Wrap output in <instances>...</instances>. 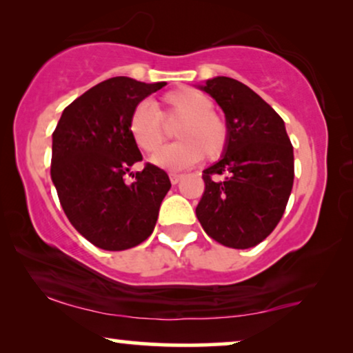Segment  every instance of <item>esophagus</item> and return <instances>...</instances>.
I'll return each mask as SVG.
<instances>
[{
    "label": "esophagus",
    "instance_id": "obj_1",
    "mask_svg": "<svg viewBox=\"0 0 353 353\" xmlns=\"http://www.w3.org/2000/svg\"><path fill=\"white\" fill-rule=\"evenodd\" d=\"M180 178H181V175H178V173H170V181H172V185H176V183L180 181Z\"/></svg>",
    "mask_w": 353,
    "mask_h": 353
}]
</instances>
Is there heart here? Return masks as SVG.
Masks as SVG:
<instances>
[{
  "mask_svg": "<svg viewBox=\"0 0 353 353\" xmlns=\"http://www.w3.org/2000/svg\"><path fill=\"white\" fill-rule=\"evenodd\" d=\"M212 99L202 91L181 86L167 91L157 108L149 103L134 105L128 117V133L146 154H154L167 139L165 122L179 120L175 137L180 141L163 148L152 157L167 170H183L205 157L214 162L223 156L230 143V125L216 112Z\"/></svg>",
  "mask_w": 353,
  "mask_h": 353,
  "instance_id": "heart-1",
  "label": "heart"
}]
</instances>
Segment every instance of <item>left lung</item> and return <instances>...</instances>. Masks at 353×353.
Masks as SVG:
<instances>
[{"mask_svg":"<svg viewBox=\"0 0 353 353\" xmlns=\"http://www.w3.org/2000/svg\"><path fill=\"white\" fill-rule=\"evenodd\" d=\"M223 109L228 148L202 172L197 220L216 243L249 249L281 220L294 183V152L283 119L241 81L215 77L201 86Z\"/></svg>","mask_w":353,"mask_h":353,"instance_id":"1","label":"left lung"}]
</instances>
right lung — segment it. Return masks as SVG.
<instances>
[{
  "label": "right lung",
  "instance_id": "1",
  "mask_svg": "<svg viewBox=\"0 0 353 353\" xmlns=\"http://www.w3.org/2000/svg\"><path fill=\"white\" fill-rule=\"evenodd\" d=\"M165 86L114 77L90 88L62 112L52 132L51 178L67 219L104 250H125L146 241L170 190L162 168L146 163L128 133L134 105ZM134 181L126 183V175Z\"/></svg>",
  "mask_w": 353,
  "mask_h": 353
}]
</instances>
